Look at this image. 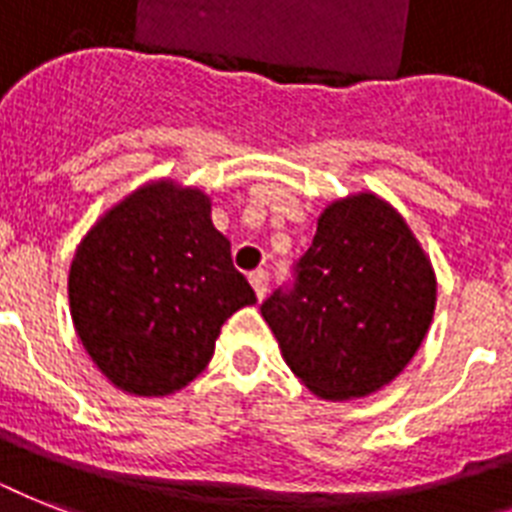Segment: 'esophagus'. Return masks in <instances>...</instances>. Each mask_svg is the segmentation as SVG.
Wrapping results in <instances>:
<instances>
[{"instance_id":"esophagus-1","label":"esophagus","mask_w":512,"mask_h":512,"mask_svg":"<svg viewBox=\"0 0 512 512\" xmlns=\"http://www.w3.org/2000/svg\"><path fill=\"white\" fill-rule=\"evenodd\" d=\"M249 284H252V289H255L257 300H263L265 292H268V273L265 271L249 273Z\"/></svg>"}]
</instances>
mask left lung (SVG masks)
<instances>
[{"label":"left lung","mask_w":512,"mask_h":512,"mask_svg":"<svg viewBox=\"0 0 512 512\" xmlns=\"http://www.w3.org/2000/svg\"><path fill=\"white\" fill-rule=\"evenodd\" d=\"M436 311V271L393 204L372 191L324 207L295 289L273 292L265 324L305 388L364 398L404 372Z\"/></svg>","instance_id":"left-lung-1"}]
</instances>
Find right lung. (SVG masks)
I'll use <instances>...</instances> for the list:
<instances>
[{
  "label": "right lung",
  "mask_w": 512,
  "mask_h": 512,
  "mask_svg": "<svg viewBox=\"0 0 512 512\" xmlns=\"http://www.w3.org/2000/svg\"><path fill=\"white\" fill-rule=\"evenodd\" d=\"M257 297L212 225V199L172 177L148 180L84 233L68 271L76 337L114 388L162 398L215 353L220 327Z\"/></svg>",
  "instance_id": "right-lung-1"
}]
</instances>
